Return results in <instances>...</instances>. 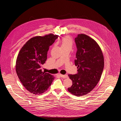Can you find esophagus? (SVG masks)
Wrapping results in <instances>:
<instances>
[{
  "instance_id": "1",
  "label": "esophagus",
  "mask_w": 121,
  "mask_h": 121,
  "mask_svg": "<svg viewBox=\"0 0 121 121\" xmlns=\"http://www.w3.org/2000/svg\"><path fill=\"white\" fill-rule=\"evenodd\" d=\"M59 75L61 78H68V76H67V75H62V74H60Z\"/></svg>"
}]
</instances>
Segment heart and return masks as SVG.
<instances>
[{"mask_svg": "<svg viewBox=\"0 0 121 121\" xmlns=\"http://www.w3.org/2000/svg\"><path fill=\"white\" fill-rule=\"evenodd\" d=\"M62 48L71 49L73 46V41L69 36H65L62 37L60 41Z\"/></svg>", "mask_w": 121, "mask_h": 121, "instance_id": "b5f03b06", "label": "heart"}]
</instances>
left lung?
<instances>
[{"instance_id":"8db88e82","label":"left lung","mask_w":121,"mask_h":121,"mask_svg":"<svg viewBox=\"0 0 121 121\" xmlns=\"http://www.w3.org/2000/svg\"><path fill=\"white\" fill-rule=\"evenodd\" d=\"M77 47L75 64L78 73L68 74L72 81L68 91L77 96L90 93L98 83L104 68V57L100 47L92 38L84 34L75 38Z\"/></svg>"}]
</instances>
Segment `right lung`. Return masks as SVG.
Here are the masks:
<instances>
[{"label": "right lung", "mask_w": 121, "mask_h": 121, "mask_svg": "<svg viewBox=\"0 0 121 121\" xmlns=\"http://www.w3.org/2000/svg\"><path fill=\"white\" fill-rule=\"evenodd\" d=\"M58 35L53 33L30 38L20 50L16 62V71L20 80L30 92L41 94L51 86L55 77L42 71L49 46Z\"/></svg>", "instance_id": "obj_1"}]
</instances>
